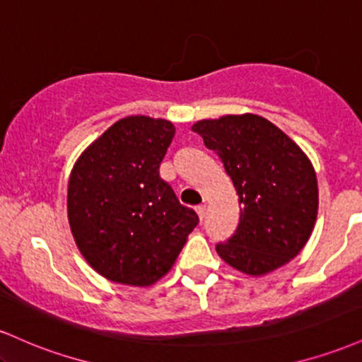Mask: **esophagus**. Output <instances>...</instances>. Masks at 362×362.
I'll return each instance as SVG.
<instances>
[{
	"mask_svg": "<svg viewBox=\"0 0 362 362\" xmlns=\"http://www.w3.org/2000/svg\"><path fill=\"white\" fill-rule=\"evenodd\" d=\"M195 213H197V216H199V219H204V216H206V206H197L195 207Z\"/></svg>",
	"mask_w": 362,
	"mask_h": 362,
	"instance_id": "esophagus-1",
	"label": "esophagus"
}]
</instances>
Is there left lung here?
<instances>
[{
  "mask_svg": "<svg viewBox=\"0 0 362 362\" xmlns=\"http://www.w3.org/2000/svg\"><path fill=\"white\" fill-rule=\"evenodd\" d=\"M221 158L240 202V221L216 252L248 276L288 264L308 242L318 213L317 173L308 156L267 119L223 115L192 126Z\"/></svg>",
  "mask_w": 362,
  "mask_h": 362,
  "instance_id": "1",
  "label": "left lung"
}]
</instances>
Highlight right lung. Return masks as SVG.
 <instances>
[{"label":"right lung","instance_id":"obj_1","mask_svg":"<svg viewBox=\"0 0 362 362\" xmlns=\"http://www.w3.org/2000/svg\"><path fill=\"white\" fill-rule=\"evenodd\" d=\"M173 136L170 120L129 115L74 163L69 226L81 255L105 279L141 288L155 284L197 226L195 211L182 206L160 177Z\"/></svg>","mask_w":362,"mask_h":362}]
</instances>
